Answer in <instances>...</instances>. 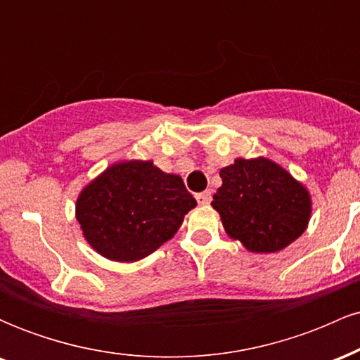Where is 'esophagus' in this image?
Returning a JSON list of instances; mask_svg holds the SVG:
<instances>
[{
    "label": "esophagus",
    "mask_w": 360,
    "mask_h": 360,
    "mask_svg": "<svg viewBox=\"0 0 360 360\" xmlns=\"http://www.w3.org/2000/svg\"><path fill=\"white\" fill-rule=\"evenodd\" d=\"M196 200H198V203L208 205L210 201H212V191H210V189H206V191H203V193H198Z\"/></svg>",
    "instance_id": "34e87169"
}]
</instances>
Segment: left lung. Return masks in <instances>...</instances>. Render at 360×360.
I'll use <instances>...</instances> for the list:
<instances>
[{
  "mask_svg": "<svg viewBox=\"0 0 360 360\" xmlns=\"http://www.w3.org/2000/svg\"><path fill=\"white\" fill-rule=\"evenodd\" d=\"M212 206L223 229L252 252L283 250L307 230L311 200L286 169L266 157L237 159L220 171Z\"/></svg>",
  "mask_w": 360,
  "mask_h": 360,
  "instance_id": "8db88e82",
  "label": "left lung"
}]
</instances>
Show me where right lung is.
Wrapping results in <instances>:
<instances>
[{"label":"right lung","mask_w":360,"mask_h":360,"mask_svg":"<svg viewBox=\"0 0 360 360\" xmlns=\"http://www.w3.org/2000/svg\"><path fill=\"white\" fill-rule=\"evenodd\" d=\"M194 206L179 176L162 172L150 160H128L113 164L82 189L76 218L98 254L135 262L174 237Z\"/></svg>","instance_id":"right-lung-1"}]
</instances>
